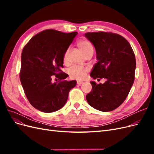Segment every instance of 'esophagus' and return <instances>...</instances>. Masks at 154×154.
<instances>
[{
	"instance_id": "1",
	"label": "esophagus",
	"mask_w": 154,
	"mask_h": 154,
	"mask_svg": "<svg viewBox=\"0 0 154 154\" xmlns=\"http://www.w3.org/2000/svg\"><path fill=\"white\" fill-rule=\"evenodd\" d=\"M83 83V81H81V80H78L77 81V84L78 85H82Z\"/></svg>"
}]
</instances>
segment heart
<instances>
[{
	"label": "heart",
	"mask_w": 154,
	"mask_h": 154,
	"mask_svg": "<svg viewBox=\"0 0 154 154\" xmlns=\"http://www.w3.org/2000/svg\"><path fill=\"white\" fill-rule=\"evenodd\" d=\"M78 49L82 53L83 55H85L88 53L92 52L94 51L92 44L87 40H80L77 42L76 44ZM69 54V50H67L65 53L63 60L66 61ZM87 72V69L81 67H74L70 69L69 74L70 77L75 79H82L85 76Z\"/></svg>",
	"instance_id": "obj_1"
}]
</instances>
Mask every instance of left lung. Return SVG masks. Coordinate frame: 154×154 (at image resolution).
<instances>
[{
  "instance_id": "left-lung-1",
  "label": "left lung",
  "mask_w": 154,
  "mask_h": 154,
  "mask_svg": "<svg viewBox=\"0 0 154 154\" xmlns=\"http://www.w3.org/2000/svg\"><path fill=\"white\" fill-rule=\"evenodd\" d=\"M85 36L94 46L97 60L90 76L106 79L100 84L91 82L92 88L87 101L96 110L112 111L123 103L134 83L136 67L134 51L128 42L118 34L93 32Z\"/></svg>"
}]
</instances>
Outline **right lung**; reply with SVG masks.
I'll list each match as a JSON object with an SVG mask.
<instances>
[{"label":"right lung","mask_w":154,"mask_h":154,"mask_svg":"<svg viewBox=\"0 0 154 154\" xmlns=\"http://www.w3.org/2000/svg\"><path fill=\"white\" fill-rule=\"evenodd\" d=\"M77 32L47 29L32 37L22 50L20 80L27 100L35 109L53 112L65 105L76 80H63V57ZM53 77L60 81L53 83Z\"/></svg>","instance_id":"1"}]
</instances>
